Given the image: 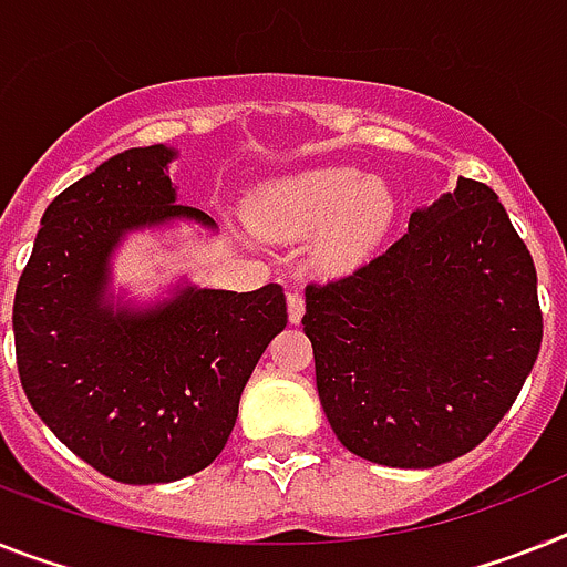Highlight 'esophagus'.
Returning <instances> with one entry per match:
<instances>
[{"mask_svg": "<svg viewBox=\"0 0 567 567\" xmlns=\"http://www.w3.org/2000/svg\"><path fill=\"white\" fill-rule=\"evenodd\" d=\"M302 313H306V299H302V293L299 291H291L288 293V320L297 326V322L302 320Z\"/></svg>", "mask_w": 567, "mask_h": 567, "instance_id": "esophagus-1", "label": "esophagus"}]
</instances>
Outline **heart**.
I'll return each mask as SVG.
<instances>
[{"label": "heart", "instance_id": "obj_1", "mask_svg": "<svg viewBox=\"0 0 567 567\" xmlns=\"http://www.w3.org/2000/svg\"><path fill=\"white\" fill-rule=\"evenodd\" d=\"M394 193L380 178L349 166L311 169L268 184L256 195V225L276 239H299L317 229L308 247L322 274H349L378 254L392 230Z\"/></svg>", "mask_w": 567, "mask_h": 567}]
</instances>
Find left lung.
Returning <instances> with one entry per match:
<instances>
[{"instance_id":"1","label":"left lung","mask_w":567,"mask_h":567,"mask_svg":"<svg viewBox=\"0 0 567 567\" xmlns=\"http://www.w3.org/2000/svg\"><path fill=\"white\" fill-rule=\"evenodd\" d=\"M302 326L340 444L386 467H437L496 430L534 369V259L498 195L458 178L386 254L308 285Z\"/></svg>"}]
</instances>
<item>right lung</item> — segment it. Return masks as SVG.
<instances>
[{
  "label": "right lung",
  "instance_id": "right-lung-1",
  "mask_svg": "<svg viewBox=\"0 0 567 567\" xmlns=\"http://www.w3.org/2000/svg\"><path fill=\"white\" fill-rule=\"evenodd\" d=\"M164 144L126 150L74 181L42 216L13 297L19 380L71 453L123 484L210 467L268 342L288 326L282 285L178 288L150 308L114 306L109 259L123 236L207 213L175 202Z\"/></svg>",
  "mask_w": 567,
  "mask_h": 567
}]
</instances>
